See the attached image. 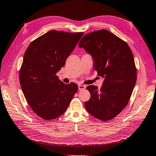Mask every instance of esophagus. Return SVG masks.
<instances>
[{
	"label": "esophagus",
	"instance_id": "34e87169",
	"mask_svg": "<svg viewBox=\"0 0 156 156\" xmlns=\"http://www.w3.org/2000/svg\"><path fill=\"white\" fill-rule=\"evenodd\" d=\"M78 87H79V90H85V89L86 86L83 85H79Z\"/></svg>",
	"mask_w": 156,
	"mask_h": 156
}]
</instances>
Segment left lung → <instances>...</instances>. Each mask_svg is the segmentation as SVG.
Listing matches in <instances>:
<instances>
[{
    "instance_id": "8db88e82",
    "label": "left lung",
    "mask_w": 156,
    "mask_h": 156,
    "mask_svg": "<svg viewBox=\"0 0 156 156\" xmlns=\"http://www.w3.org/2000/svg\"><path fill=\"white\" fill-rule=\"evenodd\" d=\"M93 59L94 69L104 78L100 90L94 85L87 89L90 98L87 111L101 121L111 120L127 106L136 81L133 54L126 42L106 29L86 34L79 43Z\"/></svg>"
}]
</instances>
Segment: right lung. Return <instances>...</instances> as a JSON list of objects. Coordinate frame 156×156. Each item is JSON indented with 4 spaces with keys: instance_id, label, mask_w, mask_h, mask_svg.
<instances>
[{
    "instance_id": "obj_1",
    "label": "right lung",
    "mask_w": 156,
    "mask_h": 156,
    "mask_svg": "<svg viewBox=\"0 0 156 156\" xmlns=\"http://www.w3.org/2000/svg\"><path fill=\"white\" fill-rule=\"evenodd\" d=\"M83 35L50 31L32 41L24 54L20 85L29 106L42 119L62 115L78 90L77 84H64L56 74Z\"/></svg>"
}]
</instances>
